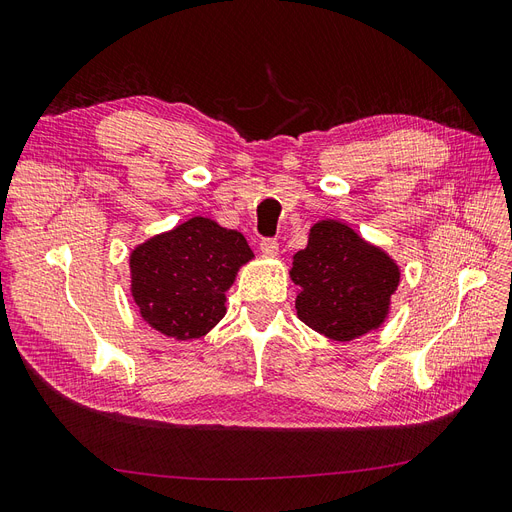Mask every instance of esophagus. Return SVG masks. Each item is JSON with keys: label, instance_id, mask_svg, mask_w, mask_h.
Masks as SVG:
<instances>
[{"label": "esophagus", "instance_id": "obj_1", "mask_svg": "<svg viewBox=\"0 0 512 512\" xmlns=\"http://www.w3.org/2000/svg\"><path fill=\"white\" fill-rule=\"evenodd\" d=\"M260 252L267 254V256H275L277 252H280V243H277L275 239H262L260 241Z\"/></svg>", "mask_w": 512, "mask_h": 512}]
</instances>
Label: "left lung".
Listing matches in <instances>:
<instances>
[{"label":"left lung","mask_w":512,"mask_h":512,"mask_svg":"<svg viewBox=\"0 0 512 512\" xmlns=\"http://www.w3.org/2000/svg\"><path fill=\"white\" fill-rule=\"evenodd\" d=\"M292 282L301 288L297 316L335 342L376 329L389 312L399 269L378 247L342 222H318L294 254Z\"/></svg>","instance_id":"left-lung-1"}]
</instances>
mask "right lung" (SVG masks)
I'll use <instances>...</instances> for the list:
<instances>
[{
    "instance_id": "1",
    "label": "right lung",
    "mask_w": 512,
    "mask_h": 512,
    "mask_svg": "<svg viewBox=\"0 0 512 512\" xmlns=\"http://www.w3.org/2000/svg\"><path fill=\"white\" fill-rule=\"evenodd\" d=\"M252 256L241 232L192 218L132 252V297L153 329L198 339L226 314L224 292Z\"/></svg>"
}]
</instances>
